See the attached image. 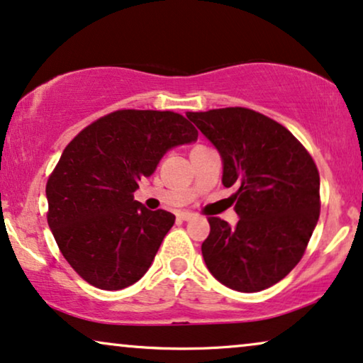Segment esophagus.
<instances>
[{"label": "esophagus", "mask_w": 363, "mask_h": 363, "mask_svg": "<svg viewBox=\"0 0 363 363\" xmlns=\"http://www.w3.org/2000/svg\"><path fill=\"white\" fill-rule=\"evenodd\" d=\"M195 213H191V211H180V213H178V218L180 220H183V222H190V220H193L195 218Z\"/></svg>", "instance_id": "1"}]
</instances>
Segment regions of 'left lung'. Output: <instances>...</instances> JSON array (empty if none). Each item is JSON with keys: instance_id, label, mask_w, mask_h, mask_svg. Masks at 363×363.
<instances>
[{"instance_id": "obj_1", "label": "left lung", "mask_w": 363, "mask_h": 363, "mask_svg": "<svg viewBox=\"0 0 363 363\" xmlns=\"http://www.w3.org/2000/svg\"><path fill=\"white\" fill-rule=\"evenodd\" d=\"M188 120L218 150L223 185L240 216L230 227L208 216L203 260L220 284L260 291L302 260L320 215V175L312 155L275 120L242 106L188 111Z\"/></svg>"}]
</instances>
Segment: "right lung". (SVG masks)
I'll list each match as a JSON object with an SVG mask.
<instances>
[{
	"instance_id": "right-lung-1",
	"label": "right lung",
	"mask_w": 363,
	"mask_h": 363,
	"mask_svg": "<svg viewBox=\"0 0 363 363\" xmlns=\"http://www.w3.org/2000/svg\"><path fill=\"white\" fill-rule=\"evenodd\" d=\"M199 131L180 113L118 110L67 145L46 183L48 225L61 255L89 285L121 290L147 274L175 215L133 199L141 178Z\"/></svg>"
}]
</instances>
